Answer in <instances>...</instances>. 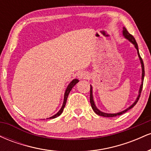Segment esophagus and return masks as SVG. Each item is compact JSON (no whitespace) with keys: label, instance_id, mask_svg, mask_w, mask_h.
<instances>
[{"label":"esophagus","instance_id":"1","mask_svg":"<svg viewBox=\"0 0 151 151\" xmlns=\"http://www.w3.org/2000/svg\"><path fill=\"white\" fill-rule=\"evenodd\" d=\"M88 76H89V74L85 71H81V72H79V73L77 74V77L79 79H86V78L88 77Z\"/></svg>","mask_w":151,"mask_h":151}]
</instances>
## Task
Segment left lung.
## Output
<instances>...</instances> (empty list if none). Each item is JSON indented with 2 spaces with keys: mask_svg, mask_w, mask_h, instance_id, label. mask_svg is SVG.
<instances>
[{
  "mask_svg": "<svg viewBox=\"0 0 151 151\" xmlns=\"http://www.w3.org/2000/svg\"><path fill=\"white\" fill-rule=\"evenodd\" d=\"M123 35H124V37L126 38L127 40H129L131 42L132 44H133V45H134L135 47H136V49L137 50V52H138V57H139V59H140V61H141V67H142V77H141V86H140V89H139V91H138V97L136 98V101H134V103L132 105L130 106L129 108H127L126 109H125L124 111H121V112H119V113H116V114H107V113H104V112H102L100 110H99V109L96 108V105H95L94 104V101H93V93H92V86H91V88H90V103H91V108L93 110V111L95 112L97 115L99 116H104V117H114V116H120L121 114L126 113L127 111H129V109H132L133 106H134L136 104V103L138 102V99H139V97L140 96H141V91H142V89H143V79H144V75H145V70H144V65H143V60H142V58H141V56H140V54H139V51H138V45H137V42L136 41V40H135V38L133 37V35H131V34L129 33V32H128L127 30L126 29V27H124V30H123Z\"/></svg>",
  "mask_w": 151,
  "mask_h": 151,
  "instance_id": "obj_1",
  "label": "left lung"
}]
</instances>
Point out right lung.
I'll use <instances>...</instances> for the list:
<instances>
[{"label":"right lung","mask_w":151,"mask_h":151,"mask_svg":"<svg viewBox=\"0 0 151 151\" xmlns=\"http://www.w3.org/2000/svg\"><path fill=\"white\" fill-rule=\"evenodd\" d=\"M78 82H79V80H78V79H74L72 81H71L70 84H69V85L67 86V89H66V91H65V96H64V101H63V104H62V108L60 109V110L59 111L58 113L55 114V115L52 116V117H50V119H55V118H57V117L59 116H60V114L62 113V111H63L64 109H65V105H66V102H67V97H68L69 93H70V91H71V90H72V88L74 87V86L75 85V84H77V83H78Z\"/></svg>","instance_id":"right-lung-1"}]
</instances>
